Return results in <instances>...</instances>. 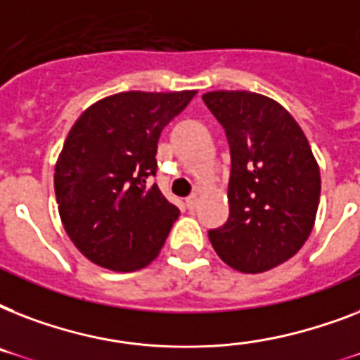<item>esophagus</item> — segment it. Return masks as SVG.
<instances>
[{"label":"esophagus","instance_id":"esophagus-1","mask_svg":"<svg viewBox=\"0 0 360 360\" xmlns=\"http://www.w3.org/2000/svg\"><path fill=\"white\" fill-rule=\"evenodd\" d=\"M198 205V194H191V196L186 198V207L194 209Z\"/></svg>","mask_w":360,"mask_h":360}]
</instances>
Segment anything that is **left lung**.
<instances>
[{
    "label": "left lung",
    "instance_id": "8db88e82",
    "mask_svg": "<svg viewBox=\"0 0 360 360\" xmlns=\"http://www.w3.org/2000/svg\"><path fill=\"white\" fill-rule=\"evenodd\" d=\"M203 103L228 138L231 157L224 226L209 230L220 259L263 273L301 250L314 228L321 179L308 140L278 103L248 91H213Z\"/></svg>",
    "mask_w": 360,
    "mask_h": 360
}]
</instances>
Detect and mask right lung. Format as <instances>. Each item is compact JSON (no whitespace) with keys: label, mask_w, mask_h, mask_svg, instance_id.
Instances as JSON below:
<instances>
[{"label":"right lung","mask_w":360,"mask_h":360,"mask_svg":"<svg viewBox=\"0 0 360 360\" xmlns=\"http://www.w3.org/2000/svg\"><path fill=\"white\" fill-rule=\"evenodd\" d=\"M196 91L117 93L80 115L53 175L59 217L76 248L101 267L129 273L162 248L179 209L149 177L164 127Z\"/></svg>","instance_id":"right-lung-1"}]
</instances>
